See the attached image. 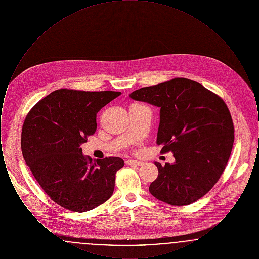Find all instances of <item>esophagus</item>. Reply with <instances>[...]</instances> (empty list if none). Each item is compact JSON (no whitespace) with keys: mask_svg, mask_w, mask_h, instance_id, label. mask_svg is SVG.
Listing matches in <instances>:
<instances>
[{"mask_svg":"<svg viewBox=\"0 0 259 259\" xmlns=\"http://www.w3.org/2000/svg\"><path fill=\"white\" fill-rule=\"evenodd\" d=\"M125 163H126V165H128V166H143V165H144L143 162L137 160H127L125 161Z\"/></svg>","mask_w":259,"mask_h":259,"instance_id":"1","label":"esophagus"}]
</instances>
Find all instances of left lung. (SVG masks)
<instances>
[{
	"instance_id": "left-lung-1",
	"label": "left lung",
	"mask_w": 259,
	"mask_h": 259,
	"mask_svg": "<svg viewBox=\"0 0 259 259\" xmlns=\"http://www.w3.org/2000/svg\"><path fill=\"white\" fill-rule=\"evenodd\" d=\"M160 108L158 146L176 161L162 166L149 192L172 206L194 203L224 172L234 143V125L222 97L194 80L176 77L130 94Z\"/></svg>"
}]
</instances>
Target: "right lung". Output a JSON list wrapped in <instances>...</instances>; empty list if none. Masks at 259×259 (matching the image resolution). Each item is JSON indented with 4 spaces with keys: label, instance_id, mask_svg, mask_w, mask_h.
<instances>
[{
    "label": "right lung",
    "instance_id": "1",
    "mask_svg": "<svg viewBox=\"0 0 259 259\" xmlns=\"http://www.w3.org/2000/svg\"><path fill=\"white\" fill-rule=\"evenodd\" d=\"M117 91L61 88L28 112L21 133L25 162L50 199L65 209L84 212L111 198L119 157L92 160L80 145L97 129L96 115L119 96Z\"/></svg>",
    "mask_w": 259,
    "mask_h": 259
}]
</instances>
